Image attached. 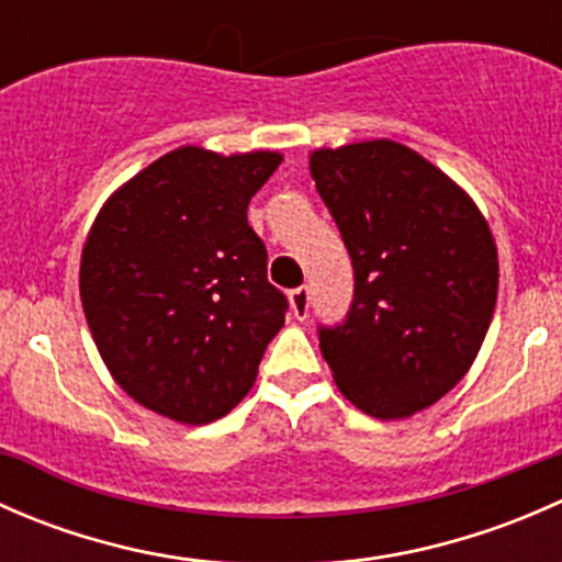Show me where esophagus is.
Listing matches in <instances>:
<instances>
[{"mask_svg": "<svg viewBox=\"0 0 562 562\" xmlns=\"http://www.w3.org/2000/svg\"><path fill=\"white\" fill-rule=\"evenodd\" d=\"M291 313H293V317H296V321H307V315H310V288L307 285H302V288H296V291H291Z\"/></svg>", "mask_w": 562, "mask_h": 562, "instance_id": "34e87169", "label": "esophagus"}]
</instances>
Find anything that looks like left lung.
Here are the masks:
<instances>
[{
    "label": "left lung",
    "mask_w": 562,
    "mask_h": 562,
    "mask_svg": "<svg viewBox=\"0 0 562 562\" xmlns=\"http://www.w3.org/2000/svg\"><path fill=\"white\" fill-rule=\"evenodd\" d=\"M350 260L353 304L317 328L337 389L375 418L449 394L479 356L497 302V247L468 192L396 140L310 155Z\"/></svg>",
    "instance_id": "left-lung-1"
}]
</instances>
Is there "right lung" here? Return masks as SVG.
<instances>
[{
    "instance_id": "add662e5",
    "label": "right lung",
    "mask_w": 562,
    "mask_h": 562,
    "mask_svg": "<svg viewBox=\"0 0 562 562\" xmlns=\"http://www.w3.org/2000/svg\"><path fill=\"white\" fill-rule=\"evenodd\" d=\"M282 155L181 146L119 187L81 252V304L108 372L179 424L234 411L288 299L266 280L249 198Z\"/></svg>"
}]
</instances>
